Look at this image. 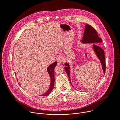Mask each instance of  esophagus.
Listing matches in <instances>:
<instances>
[{
  "label": "esophagus",
  "instance_id": "34e87169",
  "mask_svg": "<svg viewBox=\"0 0 120 120\" xmlns=\"http://www.w3.org/2000/svg\"><path fill=\"white\" fill-rule=\"evenodd\" d=\"M64 58L62 56H59L57 58V62L59 64H61L62 63L64 62Z\"/></svg>",
  "mask_w": 120,
  "mask_h": 120
}]
</instances>
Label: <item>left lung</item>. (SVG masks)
<instances>
[{
	"label": "left lung",
	"mask_w": 120,
	"mask_h": 120,
	"mask_svg": "<svg viewBox=\"0 0 120 120\" xmlns=\"http://www.w3.org/2000/svg\"><path fill=\"white\" fill-rule=\"evenodd\" d=\"M82 43L85 44H94L93 45V49L94 50V52L97 57L99 59L101 64L102 70L104 71V75L105 73V51L99 45L94 44H98L102 42V40L98 36L96 30L91 25L86 24L85 25L84 31L82 39L81 40ZM65 66L64 67V70L69 79L71 84L73 86L71 83L70 79V70L69 64L65 63L64 64Z\"/></svg>",
	"instance_id": "left-lung-1"
}]
</instances>
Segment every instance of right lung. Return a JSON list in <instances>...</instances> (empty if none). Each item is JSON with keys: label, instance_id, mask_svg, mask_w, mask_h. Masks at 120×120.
Wrapping results in <instances>:
<instances>
[{"label": "right lung", "instance_id": "1", "mask_svg": "<svg viewBox=\"0 0 120 120\" xmlns=\"http://www.w3.org/2000/svg\"><path fill=\"white\" fill-rule=\"evenodd\" d=\"M57 64V62L56 61H55L54 63L53 64H50V65L48 67L47 71L48 73V74L50 76V79H51V83L49 89L47 91V92L43 94H42L41 95H40V96H46L48 95L52 91L54 87V84H55V71L54 69L55 68Z\"/></svg>", "mask_w": 120, "mask_h": 120}]
</instances>
